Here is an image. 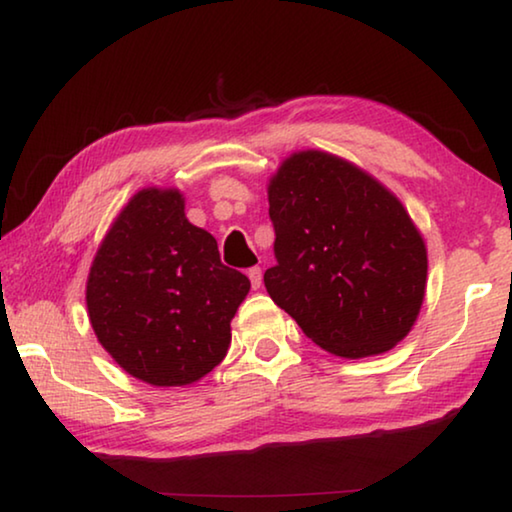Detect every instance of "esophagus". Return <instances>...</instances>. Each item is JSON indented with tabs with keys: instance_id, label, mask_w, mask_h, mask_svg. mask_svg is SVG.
Wrapping results in <instances>:
<instances>
[{
	"instance_id": "34e87169",
	"label": "esophagus",
	"mask_w": 512,
	"mask_h": 512,
	"mask_svg": "<svg viewBox=\"0 0 512 512\" xmlns=\"http://www.w3.org/2000/svg\"><path fill=\"white\" fill-rule=\"evenodd\" d=\"M247 274H249L251 288H254V290L261 288V283H263V270H261V267H249Z\"/></svg>"
}]
</instances>
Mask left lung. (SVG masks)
I'll return each instance as SVG.
<instances>
[{"label":"left lung","mask_w":512,"mask_h":512,"mask_svg":"<svg viewBox=\"0 0 512 512\" xmlns=\"http://www.w3.org/2000/svg\"><path fill=\"white\" fill-rule=\"evenodd\" d=\"M267 201L277 265L265 288L313 343L361 359L410 334L428 251L396 194L343 157L300 151L270 178Z\"/></svg>","instance_id":"obj_1"}]
</instances>
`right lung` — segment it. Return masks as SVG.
Segmentation results:
<instances>
[{
    "label": "right lung",
    "mask_w": 512,
    "mask_h": 512,
    "mask_svg": "<svg viewBox=\"0 0 512 512\" xmlns=\"http://www.w3.org/2000/svg\"><path fill=\"white\" fill-rule=\"evenodd\" d=\"M249 288L245 274L219 261L217 240L185 217L180 190L144 187L100 242L86 309L125 373L153 387H185L226 357Z\"/></svg>",
    "instance_id": "obj_1"
}]
</instances>
